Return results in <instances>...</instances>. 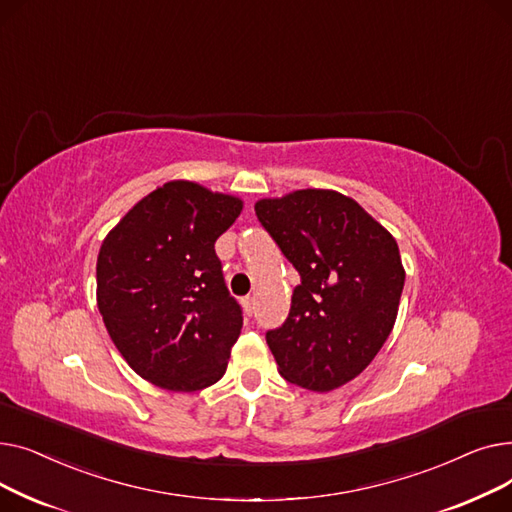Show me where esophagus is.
I'll return each instance as SVG.
<instances>
[{"label":"esophagus","mask_w":512,"mask_h":512,"mask_svg":"<svg viewBox=\"0 0 512 512\" xmlns=\"http://www.w3.org/2000/svg\"><path fill=\"white\" fill-rule=\"evenodd\" d=\"M240 303H242V309H245V313H247L249 317L255 313V297H245Z\"/></svg>","instance_id":"1"}]
</instances>
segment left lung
<instances>
[{"mask_svg": "<svg viewBox=\"0 0 512 512\" xmlns=\"http://www.w3.org/2000/svg\"><path fill=\"white\" fill-rule=\"evenodd\" d=\"M255 213L301 274L286 321L265 334L280 375L305 390H336L394 328L405 286L396 240L355 199L326 188L261 199Z\"/></svg>", "mask_w": 512, "mask_h": 512, "instance_id": "1", "label": "left lung"}]
</instances>
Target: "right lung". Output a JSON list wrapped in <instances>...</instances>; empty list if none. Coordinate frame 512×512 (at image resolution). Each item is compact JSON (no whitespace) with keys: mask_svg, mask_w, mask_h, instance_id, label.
Listing matches in <instances>:
<instances>
[{"mask_svg":"<svg viewBox=\"0 0 512 512\" xmlns=\"http://www.w3.org/2000/svg\"><path fill=\"white\" fill-rule=\"evenodd\" d=\"M242 201L172 180L134 205L97 257V307L120 355L147 382L195 392L218 382L242 311L224 284L218 240Z\"/></svg>","mask_w":512,"mask_h":512,"instance_id":"obj_1","label":"right lung"}]
</instances>
